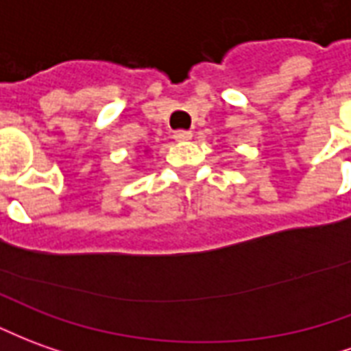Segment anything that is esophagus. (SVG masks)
I'll use <instances>...</instances> for the list:
<instances>
[{
  "label": "esophagus",
  "instance_id": "34e87169",
  "mask_svg": "<svg viewBox=\"0 0 351 351\" xmlns=\"http://www.w3.org/2000/svg\"><path fill=\"white\" fill-rule=\"evenodd\" d=\"M192 138V131H176L175 133V141L178 142H186Z\"/></svg>",
  "mask_w": 351,
  "mask_h": 351
}]
</instances>
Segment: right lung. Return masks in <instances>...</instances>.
Segmentation results:
<instances>
[{"mask_svg": "<svg viewBox=\"0 0 351 351\" xmlns=\"http://www.w3.org/2000/svg\"><path fill=\"white\" fill-rule=\"evenodd\" d=\"M144 152H146V154H148V152H150V148H144Z\"/></svg>", "mask_w": 351, "mask_h": 351, "instance_id": "add662e5", "label": "right lung"}]
</instances>
